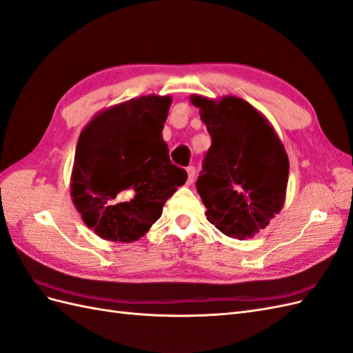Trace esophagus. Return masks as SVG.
Wrapping results in <instances>:
<instances>
[{
	"label": "esophagus",
	"instance_id": "obj_1",
	"mask_svg": "<svg viewBox=\"0 0 353 353\" xmlns=\"http://www.w3.org/2000/svg\"><path fill=\"white\" fill-rule=\"evenodd\" d=\"M196 176V169L194 166H188L187 168V184H192Z\"/></svg>",
	"mask_w": 353,
	"mask_h": 353
}]
</instances>
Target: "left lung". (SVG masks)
Listing matches in <instances>:
<instances>
[{"label":"left lung","mask_w":353,"mask_h":353,"mask_svg":"<svg viewBox=\"0 0 353 353\" xmlns=\"http://www.w3.org/2000/svg\"><path fill=\"white\" fill-rule=\"evenodd\" d=\"M212 145L196 183L208 221L233 239L269 225L287 194L290 160L263 114L237 97L192 94Z\"/></svg>","instance_id":"8db88e82"}]
</instances>
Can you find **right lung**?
<instances>
[{
    "label": "right lung",
    "mask_w": 353,
    "mask_h": 353,
    "mask_svg": "<svg viewBox=\"0 0 353 353\" xmlns=\"http://www.w3.org/2000/svg\"><path fill=\"white\" fill-rule=\"evenodd\" d=\"M172 98L147 94L98 112L80 133L71 197L84 224L111 242H135L187 179L161 137Z\"/></svg>",
    "instance_id": "obj_1"
}]
</instances>
